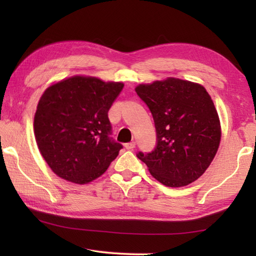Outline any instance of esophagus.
I'll list each match as a JSON object with an SVG mask.
<instances>
[{
	"instance_id": "esophagus-1",
	"label": "esophagus",
	"mask_w": 256,
	"mask_h": 256,
	"mask_svg": "<svg viewBox=\"0 0 256 256\" xmlns=\"http://www.w3.org/2000/svg\"><path fill=\"white\" fill-rule=\"evenodd\" d=\"M134 146H136V142L134 141H132V142H130V144H125V148H126L128 150H132Z\"/></svg>"
}]
</instances>
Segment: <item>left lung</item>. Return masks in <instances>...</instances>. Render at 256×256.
Masks as SVG:
<instances>
[{
    "label": "left lung",
    "instance_id": "1",
    "mask_svg": "<svg viewBox=\"0 0 256 256\" xmlns=\"http://www.w3.org/2000/svg\"><path fill=\"white\" fill-rule=\"evenodd\" d=\"M136 92L154 116L158 141L154 151L138 158L168 188L193 183L210 166L222 140L210 94L200 84L172 76L138 84Z\"/></svg>",
    "mask_w": 256,
    "mask_h": 256
}]
</instances>
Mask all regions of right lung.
<instances>
[{
    "instance_id": "1",
    "label": "right lung",
    "mask_w": 256,
    "mask_h": 256,
    "mask_svg": "<svg viewBox=\"0 0 256 256\" xmlns=\"http://www.w3.org/2000/svg\"><path fill=\"white\" fill-rule=\"evenodd\" d=\"M122 82L74 76L53 84L38 102L34 132L42 158L60 178L88 184L118 156L122 144L110 138L108 110Z\"/></svg>"
}]
</instances>
